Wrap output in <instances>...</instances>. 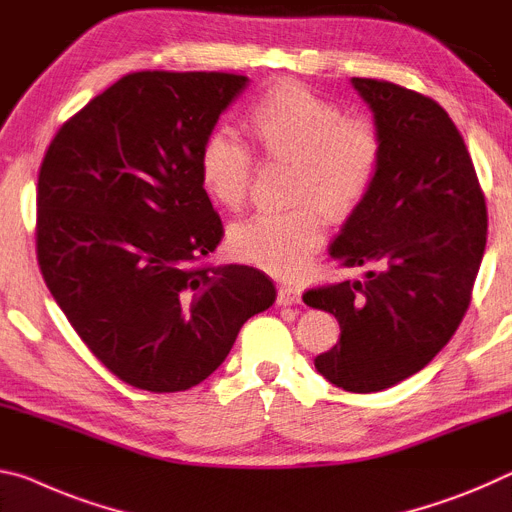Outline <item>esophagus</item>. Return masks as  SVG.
<instances>
[{
  "instance_id": "obj_1",
  "label": "esophagus",
  "mask_w": 512,
  "mask_h": 512,
  "mask_svg": "<svg viewBox=\"0 0 512 512\" xmlns=\"http://www.w3.org/2000/svg\"><path fill=\"white\" fill-rule=\"evenodd\" d=\"M276 301H279L281 306H295L301 301V290L297 286H292V283H283V286H279Z\"/></svg>"
}]
</instances>
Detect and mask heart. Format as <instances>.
I'll return each instance as SVG.
<instances>
[{"label": "heart", "mask_w": 512, "mask_h": 512, "mask_svg": "<svg viewBox=\"0 0 512 512\" xmlns=\"http://www.w3.org/2000/svg\"><path fill=\"white\" fill-rule=\"evenodd\" d=\"M249 127L270 158L295 165L292 211L256 213L231 229L229 245L240 261L267 274L297 276L324 240L322 206L345 217L363 204L383 161V136L370 120H349L338 104L304 83L281 81L251 106ZM254 154L229 127L208 133L199 154V174L208 195L226 208L247 197Z\"/></svg>", "instance_id": "obj_1"}]
</instances>
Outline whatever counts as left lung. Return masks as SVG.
<instances>
[{"mask_svg":"<svg viewBox=\"0 0 512 512\" xmlns=\"http://www.w3.org/2000/svg\"><path fill=\"white\" fill-rule=\"evenodd\" d=\"M383 136L370 195L351 211L331 258L367 265L363 281L313 288L340 342L315 358L347 392H379L420 372L447 345L472 301L488 238V208L465 140L445 108L422 92L351 79Z\"/></svg>","mask_w":512,"mask_h":512,"instance_id":"8db88e82","label":"left lung"}]
</instances>
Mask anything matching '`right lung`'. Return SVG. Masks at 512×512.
<instances>
[{
  "mask_svg": "<svg viewBox=\"0 0 512 512\" xmlns=\"http://www.w3.org/2000/svg\"><path fill=\"white\" fill-rule=\"evenodd\" d=\"M247 81L127 74L58 129L40 165V272L86 347L133 388L208 379L276 299L256 267L204 263L224 226L201 183V145Z\"/></svg>",
  "mask_w": 512,
  "mask_h": 512,
  "instance_id": "add662e5",
  "label": "right lung"
}]
</instances>
